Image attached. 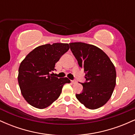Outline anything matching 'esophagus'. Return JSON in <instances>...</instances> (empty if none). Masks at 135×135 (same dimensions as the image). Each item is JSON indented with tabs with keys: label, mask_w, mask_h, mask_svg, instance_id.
I'll use <instances>...</instances> for the list:
<instances>
[{
	"label": "esophagus",
	"mask_w": 135,
	"mask_h": 135,
	"mask_svg": "<svg viewBox=\"0 0 135 135\" xmlns=\"http://www.w3.org/2000/svg\"><path fill=\"white\" fill-rule=\"evenodd\" d=\"M71 82H72V83L73 84H75V83H77V81H76V80H71Z\"/></svg>",
	"instance_id": "34e87169"
}]
</instances>
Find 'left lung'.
<instances>
[{
  "label": "left lung",
  "mask_w": 135,
  "mask_h": 135,
  "mask_svg": "<svg viewBox=\"0 0 135 135\" xmlns=\"http://www.w3.org/2000/svg\"><path fill=\"white\" fill-rule=\"evenodd\" d=\"M73 55L84 69L86 82L77 100L89 109L104 105L112 96L116 84V71L110 59L101 49L84 42L70 43Z\"/></svg>",
  "instance_id": "1"
}]
</instances>
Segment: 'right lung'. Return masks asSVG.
I'll list each match as a JSON object with an SVG mask.
<instances>
[{"instance_id":"add662e5","label":"right lung","mask_w":135,"mask_h":135,"mask_svg":"<svg viewBox=\"0 0 135 135\" xmlns=\"http://www.w3.org/2000/svg\"><path fill=\"white\" fill-rule=\"evenodd\" d=\"M69 44L54 43L38 46L28 54L18 70V80L25 100L35 108L43 109L60 96L67 77L52 76L55 64L69 51Z\"/></svg>"}]
</instances>
